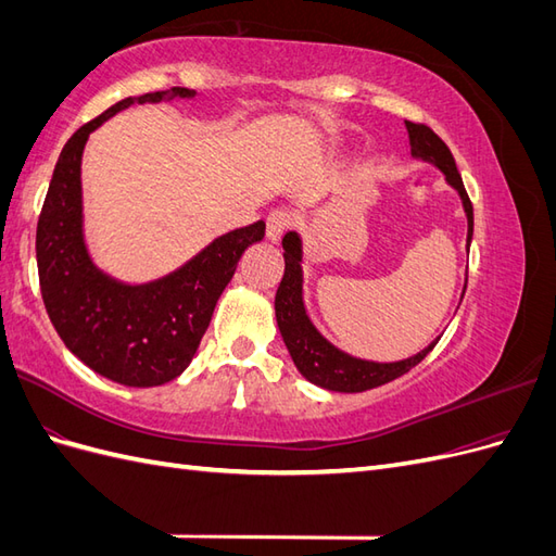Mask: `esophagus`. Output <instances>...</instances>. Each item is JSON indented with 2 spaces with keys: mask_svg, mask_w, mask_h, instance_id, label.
I'll return each instance as SVG.
<instances>
[{
  "mask_svg": "<svg viewBox=\"0 0 556 556\" xmlns=\"http://www.w3.org/2000/svg\"><path fill=\"white\" fill-rule=\"evenodd\" d=\"M292 223H294V217H292L290 211L276 208V211L268 213V217H266V237H268V241H278L282 233L292 227Z\"/></svg>",
  "mask_w": 556,
  "mask_h": 556,
  "instance_id": "34e87169",
  "label": "esophagus"
}]
</instances>
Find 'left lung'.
Wrapping results in <instances>:
<instances>
[{
  "label": "left lung",
  "mask_w": 556,
  "mask_h": 556,
  "mask_svg": "<svg viewBox=\"0 0 556 556\" xmlns=\"http://www.w3.org/2000/svg\"><path fill=\"white\" fill-rule=\"evenodd\" d=\"M406 129L410 137L413 157L439 166V169L445 174V180L459 192L464 211H466V220H468L466 245L470 248V239H473V204H470V199L466 194L464 180L457 172V164H454L450 148L445 146V141L439 137V134L427 125L406 121ZM282 250H285L282 252L285 274L276 292L278 329L282 333L285 345L290 350L294 366L299 368V374L306 380H311L313 384L325 387V390H331V392H345V394L374 390V387L392 382L399 376L408 374L410 368L422 362L433 350V345L439 343L441 336L433 343H429L422 352H417V355L401 362H368V359H357L348 355V352L331 345L325 336L315 329V325L311 323V317L306 313L304 271H301L304 245H301L296 231L285 233ZM464 292H466V285H464Z\"/></svg>",
  "instance_id": "1"
}]
</instances>
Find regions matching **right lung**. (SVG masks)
Segmentation results:
<instances>
[{
	"mask_svg": "<svg viewBox=\"0 0 556 556\" xmlns=\"http://www.w3.org/2000/svg\"><path fill=\"white\" fill-rule=\"evenodd\" d=\"M190 88L127 97L83 125L62 148L37 225L41 296L50 323L94 374L155 387L190 366L243 252L264 239V220L217 237L188 264L153 282L127 285L90 260L83 239L80 160L90 134L131 104L192 99Z\"/></svg>",
	"mask_w": 556,
	"mask_h": 556,
	"instance_id": "obj_1",
	"label": "right lung"
}]
</instances>
